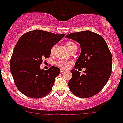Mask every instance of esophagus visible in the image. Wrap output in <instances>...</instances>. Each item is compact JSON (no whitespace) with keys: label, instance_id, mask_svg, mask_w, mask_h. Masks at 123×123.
<instances>
[{"label":"esophagus","instance_id":"34e87169","mask_svg":"<svg viewBox=\"0 0 123 123\" xmlns=\"http://www.w3.org/2000/svg\"><path fill=\"white\" fill-rule=\"evenodd\" d=\"M66 70L65 69H61V70H60V72H61V73H64V72H66Z\"/></svg>","mask_w":123,"mask_h":123}]
</instances>
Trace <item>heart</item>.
Returning <instances> with one entry per match:
<instances>
[{
  "label": "heart",
  "mask_w": 123,
  "mask_h": 123,
  "mask_svg": "<svg viewBox=\"0 0 123 123\" xmlns=\"http://www.w3.org/2000/svg\"><path fill=\"white\" fill-rule=\"evenodd\" d=\"M66 46L68 47V49L69 50H71V49H73L74 47H77L76 46V44L75 43L73 42H71V41H68L66 42ZM55 49V46H54L51 47L50 49V54H53L54 52V50ZM56 65L57 66L60 67L61 68H64V69H67V68H69V62L67 61H64V60H59L55 62Z\"/></svg>",
  "instance_id": "1"
}]
</instances>
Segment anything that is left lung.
<instances>
[{
	"mask_svg": "<svg viewBox=\"0 0 123 123\" xmlns=\"http://www.w3.org/2000/svg\"><path fill=\"white\" fill-rule=\"evenodd\" d=\"M66 37L76 41L81 52L75 64V69L85 68L84 74L76 69L68 86L72 93L82 98H87L99 92L111 74L112 55L102 36L90 31L71 33Z\"/></svg>",
	"mask_w": 123,
	"mask_h": 123,
	"instance_id": "left-lung-1",
	"label": "left lung"
}]
</instances>
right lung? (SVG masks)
Masks as SVG:
<instances>
[{"mask_svg":"<svg viewBox=\"0 0 123 123\" xmlns=\"http://www.w3.org/2000/svg\"><path fill=\"white\" fill-rule=\"evenodd\" d=\"M42 30L25 33L14 47L10 69L15 84L22 93L32 98H41L49 93L60 69L51 66L41 69L42 59L49 57L50 49L64 37Z\"/></svg>","mask_w":123,"mask_h":123,"instance_id":"add662e5","label":"right lung"}]
</instances>
